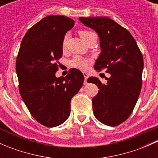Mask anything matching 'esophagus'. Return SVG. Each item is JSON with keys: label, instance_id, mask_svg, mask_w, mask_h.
<instances>
[{"label": "esophagus", "instance_id": "1", "mask_svg": "<svg viewBox=\"0 0 158 158\" xmlns=\"http://www.w3.org/2000/svg\"><path fill=\"white\" fill-rule=\"evenodd\" d=\"M83 75H84V77H85V82H84V84H87V79H88V78H89V74H87L86 73H83Z\"/></svg>", "mask_w": 158, "mask_h": 158}]
</instances>
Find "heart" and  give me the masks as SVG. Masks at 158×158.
Instances as JSON below:
<instances>
[{"mask_svg":"<svg viewBox=\"0 0 158 158\" xmlns=\"http://www.w3.org/2000/svg\"><path fill=\"white\" fill-rule=\"evenodd\" d=\"M93 32L85 30H80V31L79 32V36H80V37L82 38L84 41L86 40L87 38H88L89 36H91L92 34H93ZM67 39L68 35L66 34L64 36V37H63V42H62V47H63V49L66 48ZM71 65L72 66H73L74 68H76V69L85 70L86 69H88L89 67V60H87V59L83 58V57L76 56H75L74 58L71 60Z\"/></svg>","mask_w":158,"mask_h":158,"instance_id":"1","label":"heart"}]
</instances>
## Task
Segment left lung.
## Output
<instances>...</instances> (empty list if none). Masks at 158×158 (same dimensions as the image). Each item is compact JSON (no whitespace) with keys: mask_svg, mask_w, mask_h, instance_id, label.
Instances as JSON below:
<instances>
[{"mask_svg":"<svg viewBox=\"0 0 158 158\" xmlns=\"http://www.w3.org/2000/svg\"><path fill=\"white\" fill-rule=\"evenodd\" d=\"M85 26L95 30L101 53L94 69H106L111 76L102 84L96 77L88 82L99 89L92 100L95 117L108 126H117L128 118L141 92L144 61L136 41L125 28L107 17H79Z\"/></svg>","mask_w":158,"mask_h":158,"instance_id":"8db88e82","label":"left lung"}]
</instances>
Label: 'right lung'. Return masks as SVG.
Returning <instances> with one entry per match:
<instances>
[{"mask_svg":"<svg viewBox=\"0 0 158 158\" xmlns=\"http://www.w3.org/2000/svg\"><path fill=\"white\" fill-rule=\"evenodd\" d=\"M74 23L66 16H47L28 30L20 44L16 61L19 91L30 114L44 126L67 120L72 98L83 84V74L77 69L56 77L63 39Z\"/></svg>","mask_w":158,"mask_h":158,"instance_id":"right-lung-1","label":"right lung"}]
</instances>
